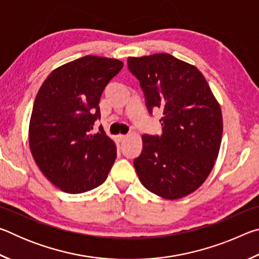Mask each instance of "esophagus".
<instances>
[{
  "instance_id": "1",
  "label": "esophagus",
  "mask_w": 259,
  "mask_h": 259,
  "mask_svg": "<svg viewBox=\"0 0 259 259\" xmlns=\"http://www.w3.org/2000/svg\"><path fill=\"white\" fill-rule=\"evenodd\" d=\"M116 138L119 142H123V140L126 138V135H117Z\"/></svg>"
}]
</instances>
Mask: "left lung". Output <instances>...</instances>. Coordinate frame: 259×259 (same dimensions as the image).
Listing matches in <instances>:
<instances>
[{
    "instance_id": "1",
    "label": "left lung",
    "mask_w": 259,
    "mask_h": 259,
    "mask_svg": "<svg viewBox=\"0 0 259 259\" xmlns=\"http://www.w3.org/2000/svg\"><path fill=\"white\" fill-rule=\"evenodd\" d=\"M146 106L161 108L162 135H143L134 165L140 183L163 199L186 196L209 176L221 148V106L198 68L169 54L129 57Z\"/></svg>"
}]
</instances>
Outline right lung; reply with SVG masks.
<instances>
[{
	"mask_svg": "<svg viewBox=\"0 0 259 259\" xmlns=\"http://www.w3.org/2000/svg\"><path fill=\"white\" fill-rule=\"evenodd\" d=\"M123 63L85 56L56 68L43 82L29 121V148L43 175L63 192L78 194L106 181L116 146L95 121L107 83Z\"/></svg>",
	"mask_w": 259,
	"mask_h": 259,
	"instance_id": "right-lung-1",
	"label": "right lung"
}]
</instances>
